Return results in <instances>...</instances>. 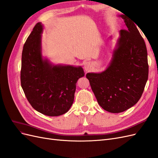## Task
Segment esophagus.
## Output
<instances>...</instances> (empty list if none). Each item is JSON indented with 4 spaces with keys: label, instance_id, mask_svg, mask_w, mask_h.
Returning a JSON list of instances; mask_svg holds the SVG:
<instances>
[{
    "label": "esophagus",
    "instance_id": "esophagus-1",
    "mask_svg": "<svg viewBox=\"0 0 158 158\" xmlns=\"http://www.w3.org/2000/svg\"><path fill=\"white\" fill-rule=\"evenodd\" d=\"M92 64L91 63V62H89V61L85 62V63H84V69L86 71L89 70L91 69V68H92Z\"/></svg>",
    "mask_w": 158,
    "mask_h": 158
}]
</instances>
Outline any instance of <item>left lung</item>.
I'll list each match as a JSON object with an SVG mask.
<instances>
[{
  "label": "left lung",
  "mask_w": 158,
  "mask_h": 158,
  "mask_svg": "<svg viewBox=\"0 0 158 158\" xmlns=\"http://www.w3.org/2000/svg\"><path fill=\"white\" fill-rule=\"evenodd\" d=\"M127 30L120 31L111 63L106 70L88 73L99 105L106 111L118 113L139 101L148 78L146 46L136 25L124 15Z\"/></svg>",
  "instance_id": "left-lung-1"
}]
</instances>
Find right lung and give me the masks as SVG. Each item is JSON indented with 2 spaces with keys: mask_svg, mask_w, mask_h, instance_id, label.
<instances>
[{
  "mask_svg": "<svg viewBox=\"0 0 158 158\" xmlns=\"http://www.w3.org/2000/svg\"><path fill=\"white\" fill-rule=\"evenodd\" d=\"M42 31L41 23H37L23 45L21 85L33 109L47 116H59L72 106L76 82L85 74L81 66L54 65L43 59Z\"/></svg>",
  "mask_w": 158,
  "mask_h": 158,
  "instance_id": "1",
  "label": "right lung"
}]
</instances>
